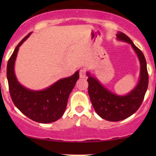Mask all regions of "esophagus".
<instances>
[{
	"instance_id": "34e87169",
	"label": "esophagus",
	"mask_w": 156,
	"mask_h": 156,
	"mask_svg": "<svg viewBox=\"0 0 156 156\" xmlns=\"http://www.w3.org/2000/svg\"><path fill=\"white\" fill-rule=\"evenodd\" d=\"M80 78L86 77V70H85V69H84V68L80 70Z\"/></svg>"
}]
</instances>
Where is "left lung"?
Wrapping results in <instances>:
<instances>
[{
    "mask_svg": "<svg viewBox=\"0 0 156 156\" xmlns=\"http://www.w3.org/2000/svg\"><path fill=\"white\" fill-rule=\"evenodd\" d=\"M116 38L131 44L139 59L140 73L138 84L125 96H119L112 92L102 86L89 72L87 73L89 76L87 80L89 83L88 93L93 107L99 116L109 121H121L133 115L141 105L148 86L146 60L141 50L133 44L126 35L121 32H118Z\"/></svg>",
    "mask_w": 156,
    "mask_h": 156,
    "instance_id": "8db88e82",
    "label": "left lung"
}]
</instances>
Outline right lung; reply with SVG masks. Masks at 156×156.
<instances>
[{
    "mask_svg": "<svg viewBox=\"0 0 156 156\" xmlns=\"http://www.w3.org/2000/svg\"><path fill=\"white\" fill-rule=\"evenodd\" d=\"M30 34L19 42L8 62L7 79L10 94L15 106L29 119L38 123H52L63 115L68 98L80 74L76 71L69 77L61 79L41 91L30 90L21 85L15 74V62L19 48Z\"/></svg>",
    "mask_w": 156,
    "mask_h": 156,
    "instance_id": "1",
    "label": "right lung"
}]
</instances>
